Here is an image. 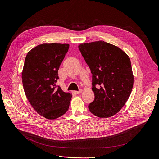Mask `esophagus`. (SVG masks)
Instances as JSON below:
<instances>
[{
	"label": "esophagus",
	"mask_w": 159,
	"mask_h": 159,
	"mask_svg": "<svg viewBox=\"0 0 159 159\" xmlns=\"http://www.w3.org/2000/svg\"><path fill=\"white\" fill-rule=\"evenodd\" d=\"M82 92H83V90H82V89H80L79 91H74V93H75V94H80V93H82Z\"/></svg>",
	"instance_id": "obj_1"
}]
</instances>
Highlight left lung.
<instances>
[{"label":"left lung","instance_id":"obj_1","mask_svg":"<svg viewBox=\"0 0 159 159\" xmlns=\"http://www.w3.org/2000/svg\"><path fill=\"white\" fill-rule=\"evenodd\" d=\"M79 49L93 74L94 100L89 111L100 118L111 117L122 109L132 91L134 75L129 57L103 40L83 43Z\"/></svg>","mask_w":159,"mask_h":159}]
</instances>
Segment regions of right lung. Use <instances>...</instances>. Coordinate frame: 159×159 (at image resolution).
<instances>
[{"label":"right lung","mask_w":159,"mask_h":159,"mask_svg":"<svg viewBox=\"0 0 159 159\" xmlns=\"http://www.w3.org/2000/svg\"><path fill=\"white\" fill-rule=\"evenodd\" d=\"M68 44H42L27 53L21 73L25 95L31 106L49 120L60 117L68 110L71 94L56 88L57 71Z\"/></svg>","instance_id":"1"}]
</instances>
